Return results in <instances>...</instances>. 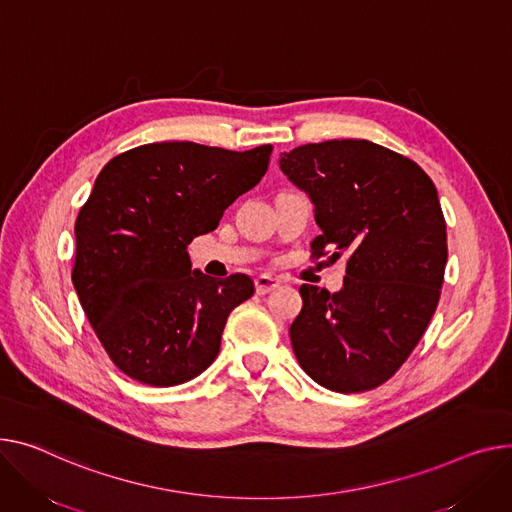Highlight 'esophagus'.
Segmentation results:
<instances>
[{
  "mask_svg": "<svg viewBox=\"0 0 512 512\" xmlns=\"http://www.w3.org/2000/svg\"><path fill=\"white\" fill-rule=\"evenodd\" d=\"M280 286V280L271 278V276H257L255 278V290L257 294H269L271 290H276Z\"/></svg>",
  "mask_w": 512,
  "mask_h": 512,
  "instance_id": "34e87169",
  "label": "esophagus"
}]
</instances>
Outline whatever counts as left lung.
<instances>
[{
  "label": "left lung",
  "instance_id": "8db88e82",
  "mask_svg": "<svg viewBox=\"0 0 512 512\" xmlns=\"http://www.w3.org/2000/svg\"><path fill=\"white\" fill-rule=\"evenodd\" d=\"M280 168L315 203L311 257L348 261L339 292L300 286L292 350L325 389L370 391L410 358L436 311L449 253L436 187L414 160L368 140L298 146Z\"/></svg>",
  "mask_w": 512,
  "mask_h": 512
}]
</instances>
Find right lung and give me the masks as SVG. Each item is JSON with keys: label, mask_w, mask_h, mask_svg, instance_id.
<instances>
[{"label": "right lung", "mask_w": 512, "mask_h": 512, "mask_svg": "<svg viewBox=\"0 0 512 512\" xmlns=\"http://www.w3.org/2000/svg\"><path fill=\"white\" fill-rule=\"evenodd\" d=\"M271 150L160 142L100 170L76 218L72 282L102 348L129 379L173 387L216 360L230 311L255 286L245 274L216 280L191 269L187 245L216 230L230 203L261 181Z\"/></svg>", "instance_id": "add662e5"}]
</instances>
